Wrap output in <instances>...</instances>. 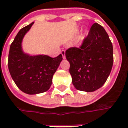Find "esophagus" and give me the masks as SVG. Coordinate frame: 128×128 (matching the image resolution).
<instances>
[{
    "label": "esophagus",
    "instance_id": "34e87169",
    "mask_svg": "<svg viewBox=\"0 0 128 128\" xmlns=\"http://www.w3.org/2000/svg\"><path fill=\"white\" fill-rule=\"evenodd\" d=\"M61 54H62V57L65 58V50H62V51H61Z\"/></svg>",
    "mask_w": 128,
    "mask_h": 128
}]
</instances>
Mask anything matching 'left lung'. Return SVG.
Returning <instances> with one entry per match:
<instances>
[{
    "label": "left lung",
    "instance_id": "1",
    "mask_svg": "<svg viewBox=\"0 0 128 128\" xmlns=\"http://www.w3.org/2000/svg\"><path fill=\"white\" fill-rule=\"evenodd\" d=\"M70 64V73L74 88L93 92L105 83L113 65V47L104 28L98 23L91 26L79 47L65 52Z\"/></svg>",
    "mask_w": 128,
    "mask_h": 128
}]
</instances>
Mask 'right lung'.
I'll use <instances>...</instances> for the list:
<instances>
[{
    "mask_svg": "<svg viewBox=\"0 0 128 128\" xmlns=\"http://www.w3.org/2000/svg\"><path fill=\"white\" fill-rule=\"evenodd\" d=\"M33 22L21 29L10 46L8 66L12 79L19 89L27 94H37L48 90L52 83L62 55L51 58L46 55L29 56L22 50V41Z\"/></svg>",
    "mask_w": 128,
    "mask_h": 128,
    "instance_id": "obj_1",
    "label": "right lung"
}]
</instances>
